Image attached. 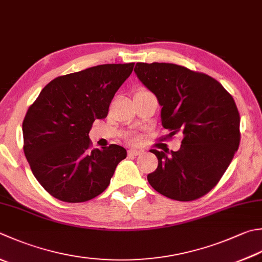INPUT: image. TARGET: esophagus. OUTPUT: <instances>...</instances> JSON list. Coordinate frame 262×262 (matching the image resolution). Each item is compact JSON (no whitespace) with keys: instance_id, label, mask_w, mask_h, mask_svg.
Listing matches in <instances>:
<instances>
[{"instance_id":"1","label":"esophagus","mask_w":262,"mask_h":262,"mask_svg":"<svg viewBox=\"0 0 262 262\" xmlns=\"http://www.w3.org/2000/svg\"><path fill=\"white\" fill-rule=\"evenodd\" d=\"M142 155V151L140 150H134V148H132V150H128V156L130 157H136V156H140Z\"/></svg>"}]
</instances>
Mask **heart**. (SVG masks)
Here are the masks:
<instances>
[{"label": "heart", "instance_id": "obj_1", "mask_svg": "<svg viewBox=\"0 0 262 262\" xmlns=\"http://www.w3.org/2000/svg\"><path fill=\"white\" fill-rule=\"evenodd\" d=\"M129 141H130L132 143H136V142L138 141V137H137V136H133V137L129 138Z\"/></svg>", "mask_w": 262, "mask_h": 262}]
</instances>
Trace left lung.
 <instances>
[{
    "instance_id": "1",
    "label": "left lung",
    "mask_w": 262,
    "mask_h": 262,
    "mask_svg": "<svg viewBox=\"0 0 262 262\" xmlns=\"http://www.w3.org/2000/svg\"><path fill=\"white\" fill-rule=\"evenodd\" d=\"M135 74L161 109L168 138L181 134L178 151L151 150L158 168L147 181L158 193L193 201L217 185L241 140L239 114L233 96L212 77L173 63L138 62Z\"/></svg>"
}]
</instances>
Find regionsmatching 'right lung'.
<instances>
[{"mask_svg":"<svg viewBox=\"0 0 262 262\" xmlns=\"http://www.w3.org/2000/svg\"><path fill=\"white\" fill-rule=\"evenodd\" d=\"M134 64H100L56 77L28 107L24 152L34 176L53 198L86 202L109 186L127 152L116 144L92 150L89 133L95 119L107 116Z\"/></svg>","mask_w":262,"mask_h":262,"instance_id":"right-lung-1","label":"right lung"}]
</instances>
